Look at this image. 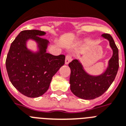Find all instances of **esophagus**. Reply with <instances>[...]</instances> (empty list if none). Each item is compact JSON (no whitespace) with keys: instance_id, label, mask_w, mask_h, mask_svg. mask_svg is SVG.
<instances>
[{"instance_id":"esophagus-1","label":"esophagus","mask_w":126,"mask_h":126,"mask_svg":"<svg viewBox=\"0 0 126 126\" xmlns=\"http://www.w3.org/2000/svg\"><path fill=\"white\" fill-rule=\"evenodd\" d=\"M71 61H72V56L70 54L66 55V58H65V65H68V63H70Z\"/></svg>"}]
</instances>
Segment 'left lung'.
<instances>
[{
    "instance_id": "8db88e82",
    "label": "left lung",
    "mask_w": 126,
    "mask_h": 126,
    "mask_svg": "<svg viewBox=\"0 0 126 126\" xmlns=\"http://www.w3.org/2000/svg\"><path fill=\"white\" fill-rule=\"evenodd\" d=\"M102 37L109 42L113 56L108 61L107 68L100 75H91L85 70L79 60H74L68 64L70 68V90L79 98L93 100L100 96L113 82L118 72V50L111 35L104 33Z\"/></svg>"
}]
</instances>
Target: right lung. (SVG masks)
Masks as SVG:
<instances>
[{"instance_id":"1","label":"right lung","mask_w":126,"mask_h":126,"mask_svg":"<svg viewBox=\"0 0 126 126\" xmlns=\"http://www.w3.org/2000/svg\"><path fill=\"white\" fill-rule=\"evenodd\" d=\"M45 32L32 30L20 32L12 42L6 61L10 80L15 89L30 98H37L48 89L54 74L65 64L64 55L47 53L49 42L42 38ZM33 40L38 50L27 48V41Z\"/></svg>"}]
</instances>
